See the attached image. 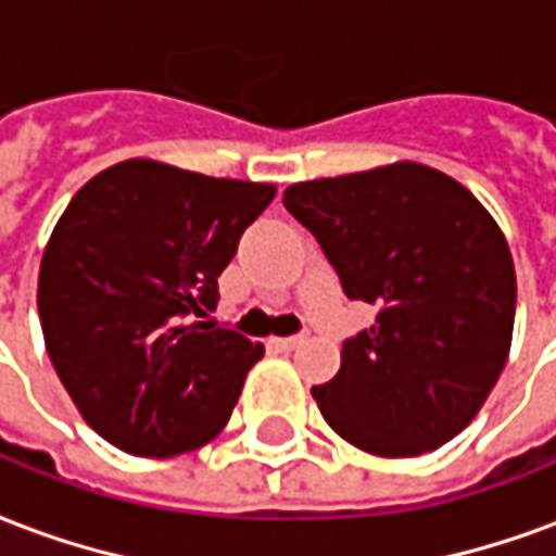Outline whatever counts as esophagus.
<instances>
[{
  "instance_id": "1",
  "label": "esophagus",
  "mask_w": 556,
  "mask_h": 556,
  "mask_svg": "<svg viewBox=\"0 0 556 556\" xmlns=\"http://www.w3.org/2000/svg\"><path fill=\"white\" fill-rule=\"evenodd\" d=\"M308 339V332H296V336H285V339H271V342L278 344V348H285V351H293V348H300L302 342Z\"/></svg>"
}]
</instances>
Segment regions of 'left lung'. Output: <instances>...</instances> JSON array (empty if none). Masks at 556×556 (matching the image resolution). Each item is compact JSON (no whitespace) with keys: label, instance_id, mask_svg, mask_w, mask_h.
<instances>
[{"label":"left lung","instance_id":"obj_1","mask_svg":"<svg viewBox=\"0 0 556 556\" xmlns=\"http://www.w3.org/2000/svg\"><path fill=\"white\" fill-rule=\"evenodd\" d=\"M285 208L339 271L348 300L378 308L312 388L344 442L417 457L472 424L503 372L518 281L503 229L463 184L420 163L302 181Z\"/></svg>","mask_w":556,"mask_h":556}]
</instances>
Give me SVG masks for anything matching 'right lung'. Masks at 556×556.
<instances>
[{"mask_svg": "<svg viewBox=\"0 0 556 556\" xmlns=\"http://www.w3.org/2000/svg\"><path fill=\"white\" fill-rule=\"evenodd\" d=\"M271 199V184L156 160H124L72 197L41 256L38 317L63 388L105 442L175 457L227 427L263 344L199 317Z\"/></svg>", "mask_w": 556, "mask_h": 556, "instance_id": "add662e5", "label": "right lung"}]
</instances>
